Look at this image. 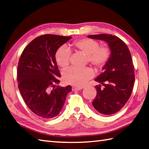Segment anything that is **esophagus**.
Returning <instances> with one entry per match:
<instances>
[{
	"mask_svg": "<svg viewBox=\"0 0 149 149\" xmlns=\"http://www.w3.org/2000/svg\"><path fill=\"white\" fill-rule=\"evenodd\" d=\"M83 88H84L83 87H75V86H73L72 89L73 91H79V90H81V89Z\"/></svg>",
	"mask_w": 149,
	"mask_h": 149,
	"instance_id": "1",
	"label": "esophagus"
}]
</instances>
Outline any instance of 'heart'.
I'll return each instance as SVG.
<instances>
[{
  "mask_svg": "<svg viewBox=\"0 0 149 149\" xmlns=\"http://www.w3.org/2000/svg\"><path fill=\"white\" fill-rule=\"evenodd\" d=\"M72 46L75 51L87 54V61L96 70H102L111 58V50L108 46H100L98 41L89 38L75 40L72 42ZM70 52L65 46L59 47L55 53V60L61 68L68 66L70 63ZM93 76V70L90 67H71L63 72L64 81L77 87L84 86Z\"/></svg>",
  "mask_w": 149,
  "mask_h": 149,
  "instance_id": "b5f03b06",
  "label": "heart"
}]
</instances>
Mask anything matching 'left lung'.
I'll return each instance as SVG.
<instances>
[{"mask_svg": "<svg viewBox=\"0 0 149 149\" xmlns=\"http://www.w3.org/2000/svg\"><path fill=\"white\" fill-rule=\"evenodd\" d=\"M89 38L104 40L111 50V58L95 79L104 86H96V96L92 105L98 112L110 115L121 109L130 98L134 82V69L131 53L124 41L112 34L89 35Z\"/></svg>", "mask_w": 149, "mask_h": 149, "instance_id": "left-lung-1", "label": "left lung"}]
</instances>
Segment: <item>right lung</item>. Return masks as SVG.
Here are the masks:
<instances>
[{"instance_id":"add662e5","label":"right lung","mask_w":149,"mask_h":149,"mask_svg":"<svg viewBox=\"0 0 149 149\" xmlns=\"http://www.w3.org/2000/svg\"><path fill=\"white\" fill-rule=\"evenodd\" d=\"M71 38L53 34L37 37L27 45L19 58L17 69L19 92L31 111L44 119L58 116L72 91L70 86L54 87L60 77L55 53Z\"/></svg>"}]
</instances>
